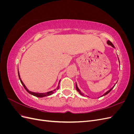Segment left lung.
<instances>
[{"mask_svg":"<svg viewBox=\"0 0 134 134\" xmlns=\"http://www.w3.org/2000/svg\"><path fill=\"white\" fill-rule=\"evenodd\" d=\"M107 43L108 44V45H110V46H111L112 47H113V48H115V47L114 46V45H113V44L112 43V42H111V41H109V40H108V41H107ZM118 59H119V58H118ZM119 63H120L119 59ZM116 83H117V82H116ZM116 84H115L114 85V86H113V87L110 89V90H108V91H107L106 93H104L103 95H102L101 96H100L99 97H98V98H100V97H103V96H106V94H107L108 93H109V92H110V91L112 90V89H113V88H114V87H115V86L116 85ZM76 91H78V92H79V94H80V95H82V96H84V94H83V93L82 92L80 91V90H79V88L78 87V86H77V84H76ZM86 96H87V95H86ZM87 96L88 97H89V96Z\"/></svg>","mask_w":134,"mask_h":134,"instance_id":"8db88e82","label":"left lung"}]
</instances>
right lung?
Here are the masks:
<instances>
[{
	"instance_id": "1",
	"label": "right lung",
	"mask_w": 134,
	"mask_h": 134,
	"mask_svg": "<svg viewBox=\"0 0 134 134\" xmlns=\"http://www.w3.org/2000/svg\"><path fill=\"white\" fill-rule=\"evenodd\" d=\"M18 76H19V80H20V81H21V82L22 84L23 85V87L25 88V89L26 90V91H27L28 93H29L30 94H31V95L34 96H35V97H40V98H41V97H46V96H50V95L53 94V93H54L56 91V90H58V89H59V84H60V80H59L58 87H56V89H55V90H52V91H48V92H44V93H37V92H34L30 91L29 90H28V88L26 87V86H25V84H24L23 82H22V79H21V76H20V75H19V70H18Z\"/></svg>"
}]
</instances>
